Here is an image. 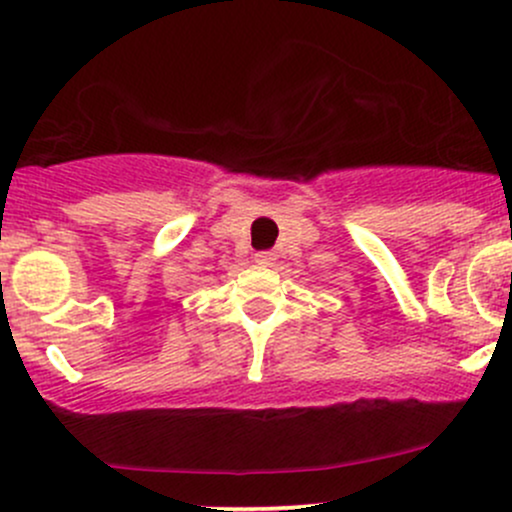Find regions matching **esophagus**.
<instances>
[{
	"mask_svg": "<svg viewBox=\"0 0 512 512\" xmlns=\"http://www.w3.org/2000/svg\"><path fill=\"white\" fill-rule=\"evenodd\" d=\"M274 260H277V255H274L272 250H260V252H255V262H260V265H272Z\"/></svg>",
	"mask_w": 512,
	"mask_h": 512,
	"instance_id": "1",
	"label": "esophagus"
}]
</instances>
